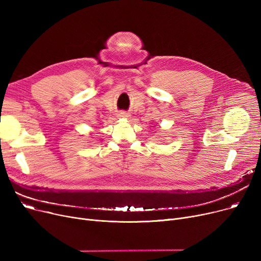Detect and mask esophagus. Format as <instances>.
<instances>
[{"instance_id": "1", "label": "esophagus", "mask_w": 261, "mask_h": 261, "mask_svg": "<svg viewBox=\"0 0 261 261\" xmlns=\"http://www.w3.org/2000/svg\"><path fill=\"white\" fill-rule=\"evenodd\" d=\"M118 116H119L120 118H127V117H129V114H128L127 112H123V111H121V112H119Z\"/></svg>"}]
</instances>
